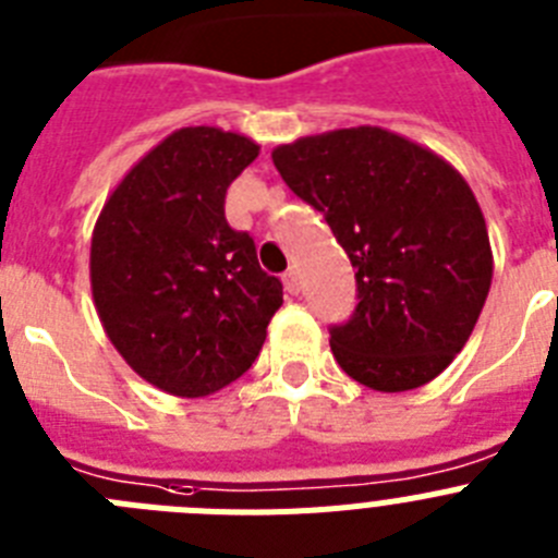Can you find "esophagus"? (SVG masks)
Listing matches in <instances>:
<instances>
[{"label": "esophagus", "mask_w": 558, "mask_h": 558, "mask_svg": "<svg viewBox=\"0 0 558 558\" xmlns=\"http://www.w3.org/2000/svg\"><path fill=\"white\" fill-rule=\"evenodd\" d=\"M282 282H284V290H288L290 295L302 293V276H299V270H288V274L282 276Z\"/></svg>", "instance_id": "34e87169"}]
</instances>
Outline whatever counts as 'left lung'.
<instances>
[{
	"label": "left lung",
	"instance_id": "left-lung-1",
	"mask_svg": "<svg viewBox=\"0 0 558 558\" xmlns=\"http://www.w3.org/2000/svg\"><path fill=\"white\" fill-rule=\"evenodd\" d=\"M270 159L352 259L360 302L352 322L332 327L338 366L383 393L436 379L470 340L495 270L461 172L377 125L302 136Z\"/></svg>",
	"mask_w": 558,
	"mask_h": 558
}]
</instances>
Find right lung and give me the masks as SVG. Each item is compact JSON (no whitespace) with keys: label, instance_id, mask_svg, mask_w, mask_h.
<instances>
[{"label":"right lung","instance_id":"right-lung-1","mask_svg":"<svg viewBox=\"0 0 558 558\" xmlns=\"http://www.w3.org/2000/svg\"><path fill=\"white\" fill-rule=\"evenodd\" d=\"M259 156L243 133L179 128L113 186L92 231V295L113 349L172 397H209L256 360L282 282L226 223V190Z\"/></svg>","mask_w":558,"mask_h":558}]
</instances>
